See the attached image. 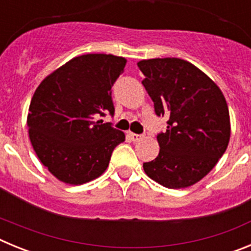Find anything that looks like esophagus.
<instances>
[{
  "label": "esophagus",
  "instance_id": "obj_1",
  "mask_svg": "<svg viewBox=\"0 0 251 251\" xmlns=\"http://www.w3.org/2000/svg\"><path fill=\"white\" fill-rule=\"evenodd\" d=\"M129 137L133 142L141 141V139L143 138V136H142V134H137V133H133V132H129Z\"/></svg>",
  "mask_w": 251,
  "mask_h": 251
}]
</instances>
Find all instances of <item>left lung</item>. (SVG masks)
Masks as SVG:
<instances>
[{
    "label": "left lung",
    "mask_w": 251,
    "mask_h": 251,
    "mask_svg": "<svg viewBox=\"0 0 251 251\" xmlns=\"http://www.w3.org/2000/svg\"><path fill=\"white\" fill-rule=\"evenodd\" d=\"M142 84L167 129L157 134L159 153L143 168L167 188L199 182L215 167L230 139L229 108L219 86L200 69L177 57L142 60Z\"/></svg>",
    "instance_id": "obj_1"
}]
</instances>
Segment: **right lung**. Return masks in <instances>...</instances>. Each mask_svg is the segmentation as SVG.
Returning a JSON list of instances; mask_svg holds the SVG:
<instances>
[{
    "label": "right lung",
    "instance_id": "right-lung-1",
    "mask_svg": "<svg viewBox=\"0 0 251 251\" xmlns=\"http://www.w3.org/2000/svg\"><path fill=\"white\" fill-rule=\"evenodd\" d=\"M127 60L74 57L45 77L31 99L27 127L37 157L57 179L81 185L100 176L124 133L97 117L114 115L112 86Z\"/></svg>",
    "mask_w": 251,
    "mask_h": 251
}]
</instances>
